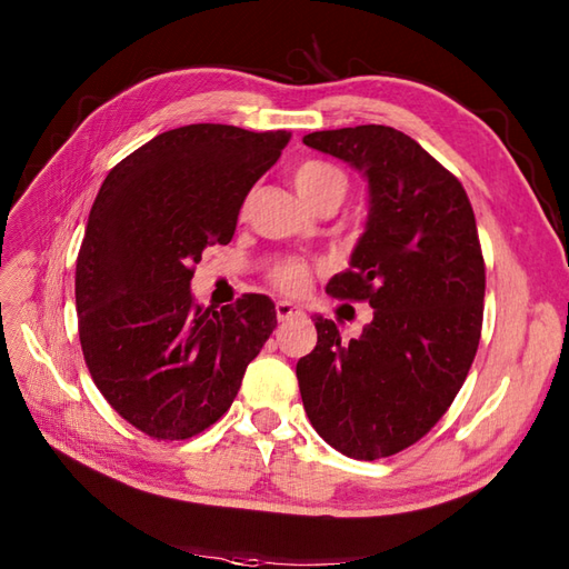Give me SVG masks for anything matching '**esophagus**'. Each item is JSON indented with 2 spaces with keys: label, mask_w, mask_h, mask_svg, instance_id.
I'll return each mask as SVG.
<instances>
[{
  "label": "esophagus",
  "mask_w": 569,
  "mask_h": 569,
  "mask_svg": "<svg viewBox=\"0 0 569 569\" xmlns=\"http://www.w3.org/2000/svg\"><path fill=\"white\" fill-rule=\"evenodd\" d=\"M303 316V310H300L298 306L288 303V300H278L276 303V320L278 322H288V320H296Z\"/></svg>",
  "instance_id": "1"
}]
</instances>
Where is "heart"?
I'll use <instances>...</instances> for the list:
<instances>
[{
	"instance_id": "obj_1",
	"label": "heart",
	"mask_w": 569,
	"mask_h": 569,
	"mask_svg": "<svg viewBox=\"0 0 569 569\" xmlns=\"http://www.w3.org/2000/svg\"><path fill=\"white\" fill-rule=\"evenodd\" d=\"M293 186L298 196L303 198L310 208H320V204H340L345 192L349 188V178L340 166H335L325 159H306L296 166L293 171ZM312 269L303 259H286L273 266L271 283L281 293L298 296L303 293L310 283Z\"/></svg>"
}]
</instances>
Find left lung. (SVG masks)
I'll return each mask as SVG.
<instances>
[{
    "label": "left lung",
    "instance_id": "left-lung-1",
    "mask_svg": "<svg viewBox=\"0 0 569 569\" xmlns=\"http://www.w3.org/2000/svg\"><path fill=\"white\" fill-rule=\"evenodd\" d=\"M303 141L369 180L367 232L328 293L369 303L373 320L347 342L316 318L318 345L296 377L320 438L371 462L416 445L462 389L485 318V257L462 183L416 139L361 124Z\"/></svg>",
    "mask_w": 569,
    "mask_h": 569
}]
</instances>
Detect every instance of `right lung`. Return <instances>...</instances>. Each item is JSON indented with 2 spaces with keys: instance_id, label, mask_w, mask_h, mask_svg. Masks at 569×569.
Wrapping results in <instances>:
<instances>
[{
  "instance_id": "1",
  "label": "right lung",
  "mask_w": 569,
  "mask_h": 569,
  "mask_svg": "<svg viewBox=\"0 0 569 569\" xmlns=\"http://www.w3.org/2000/svg\"><path fill=\"white\" fill-rule=\"evenodd\" d=\"M288 141L281 129L178 127L119 161L94 198L76 269L82 357L107 403L153 440L220 420L276 328L266 296L200 308L190 278L204 247L232 241Z\"/></svg>"
}]
</instances>
